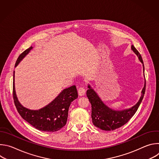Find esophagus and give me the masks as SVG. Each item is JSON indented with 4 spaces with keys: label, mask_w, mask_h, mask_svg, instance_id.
Segmentation results:
<instances>
[{
    "label": "esophagus",
    "mask_w": 159,
    "mask_h": 159,
    "mask_svg": "<svg viewBox=\"0 0 159 159\" xmlns=\"http://www.w3.org/2000/svg\"><path fill=\"white\" fill-rule=\"evenodd\" d=\"M78 93H79V95L80 96H82L85 94V90L84 87H80L79 89H78Z\"/></svg>",
    "instance_id": "obj_1"
}]
</instances>
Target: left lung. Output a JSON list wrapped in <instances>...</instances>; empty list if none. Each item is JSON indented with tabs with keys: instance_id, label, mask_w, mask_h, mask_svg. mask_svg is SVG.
Here are the masks:
<instances>
[{
	"instance_id": "obj_1",
	"label": "left lung",
	"mask_w": 159,
	"mask_h": 159,
	"mask_svg": "<svg viewBox=\"0 0 159 159\" xmlns=\"http://www.w3.org/2000/svg\"><path fill=\"white\" fill-rule=\"evenodd\" d=\"M131 50L137 55L139 60L143 64V72L145 70L143 61L141 55L138 50L131 45ZM145 76V74H144ZM146 87V80L145 78L144 87L142 90V95L139 102L129 109L123 110H115L106 106L101 99L95 90L88 85L89 89L87 90V96L91 104V117L94 125L102 130L111 131L125 125L135 114L143 98Z\"/></svg>"
}]
</instances>
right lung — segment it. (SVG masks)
Returning a JSON list of instances; mask_svg holds the SVG:
<instances>
[{
    "label": "right lung",
    "instance_id": "right-lung-1",
    "mask_svg": "<svg viewBox=\"0 0 159 159\" xmlns=\"http://www.w3.org/2000/svg\"><path fill=\"white\" fill-rule=\"evenodd\" d=\"M31 47L18 57L15 67L32 50ZM13 75V98L16 109L20 116L36 129L47 132H55L61 129L67 121L69 109L71 102L78 98L76 86L66 88L49 104L38 110H31L22 106L17 99Z\"/></svg>",
    "mask_w": 159,
    "mask_h": 159
}]
</instances>
